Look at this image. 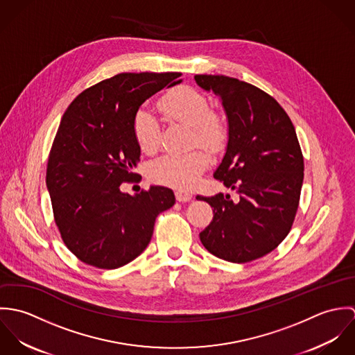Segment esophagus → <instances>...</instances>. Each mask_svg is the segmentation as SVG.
I'll return each mask as SVG.
<instances>
[{
	"label": "esophagus",
	"instance_id": "34e87169",
	"mask_svg": "<svg viewBox=\"0 0 355 355\" xmlns=\"http://www.w3.org/2000/svg\"><path fill=\"white\" fill-rule=\"evenodd\" d=\"M176 200L179 202H189L193 200V196L190 193H186V191H176Z\"/></svg>",
	"mask_w": 355,
	"mask_h": 355
}]
</instances>
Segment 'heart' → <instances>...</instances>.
<instances>
[{
    "label": "heart",
    "instance_id": "b5f03b06",
    "mask_svg": "<svg viewBox=\"0 0 355 355\" xmlns=\"http://www.w3.org/2000/svg\"><path fill=\"white\" fill-rule=\"evenodd\" d=\"M159 109L166 117L193 127V145L198 144L211 153L223 149L227 139L225 125L213 113L206 97L196 89L186 86L173 89L161 98ZM132 134L142 152L153 153L158 149L159 123L149 109L141 107L135 112ZM206 168L207 157L201 150L186 154L168 153L153 161L149 176L154 182L169 187L190 189Z\"/></svg>",
    "mask_w": 355,
    "mask_h": 355
}]
</instances>
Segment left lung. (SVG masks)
Instances as JSON below:
<instances>
[{"mask_svg": "<svg viewBox=\"0 0 355 355\" xmlns=\"http://www.w3.org/2000/svg\"><path fill=\"white\" fill-rule=\"evenodd\" d=\"M216 94L228 121V142L213 176L239 196L201 197L213 207L200 234L209 253L236 263L275 250L288 235L300 205L304 157L295 128L279 105L250 83L224 75H196Z\"/></svg>", "mask_w": 355, "mask_h": 355, "instance_id": "left-lung-1", "label": "left lung"}]
</instances>
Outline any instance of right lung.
I'll list each match as a JSON object with an SVG mask.
<instances>
[{
	"label": "right lung",
	"mask_w": 355,
	"mask_h": 355,
	"mask_svg": "<svg viewBox=\"0 0 355 355\" xmlns=\"http://www.w3.org/2000/svg\"><path fill=\"white\" fill-rule=\"evenodd\" d=\"M180 73H119L80 93L65 110L46 171L54 221L82 262L116 269L150 243L157 216L175 205L171 189L150 186L130 196L141 157L132 119L141 105Z\"/></svg>",
	"instance_id": "add662e5"
}]
</instances>
